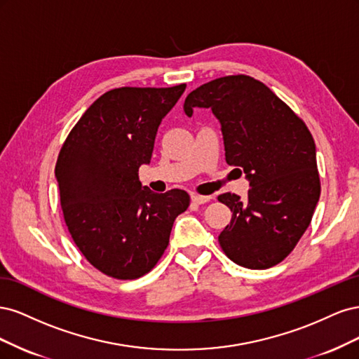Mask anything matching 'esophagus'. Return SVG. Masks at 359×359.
Wrapping results in <instances>:
<instances>
[{"mask_svg": "<svg viewBox=\"0 0 359 359\" xmlns=\"http://www.w3.org/2000/svg\"><path fill=\"white\" fill-rule=\"evenodd\" d=\"M212 198L211 196H202V194H191V202L196 203V205H202L210 202Z\"/></svg>", "mask_w": 359, "mask_h": 359, "instance_id": "34e87169", "label": "esophagus"}]
</instances>
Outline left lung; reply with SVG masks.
<instances>
[{
    "mask_svg": "<svg viewBox=\"0 0 359 359\" xmlns=\"http://www.w3.org/2000/svg\"><path fill=\"white\" fill-rule=\"evenodd\" d=\"M210 107L220 121L226 163L244 172L247 199L220 194L232 211L219 235L235 264L266 269L301 240L320 196L316 145L306 123L268 86L245 74L224 76L191 91L184 112Z\"/></svg>",
    "mask_w": 359,
    "mask_h": 359,
    "instance_id": "left-lung-1",
    "label": "left lung"
}]
</instances>
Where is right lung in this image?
Masks as SVG:
<instances>
[{
	"label": "right lung",
	"mask_w": 359,
	"mask_h": 359,
	"mask_svg": "<svg viewBox=\"0 0 359 359\" xmlns=\"http://www.w3.org/2000/svg\"><path fill=\"white\" fill-rule=\"evenodd\" d=\"M186 90L123 86L100 95L72 128L58 154L61 208L74 244L100 273L135 280L156 266L187 191L157 194L139 181L156 135Z\"/></svg>",
	"instance_id": "1"
}]
</instances>
